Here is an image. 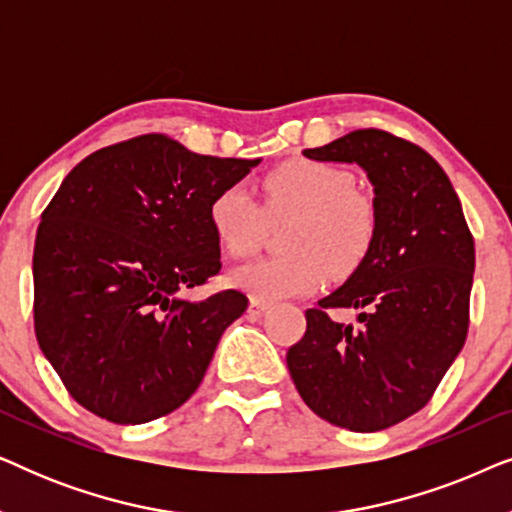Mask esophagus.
Masks as SVG:
<instances>
[{
  "label": "esophagus",
  "mask_w": 512,
  "mask_h": 512,
  "mask_svg": "<svg viewBox=\"0 0 512 512\" xmlns=\"http://www.w3.org/2000/svg\"><path fill=\"white\" fill-rule=\"evenodd\" d=\"M268 303H265V300H258V298H251V303H249V314H254V317H261L263 312H268Z\"/></svg>",
  "instance_id": "1"
}]
</instances>
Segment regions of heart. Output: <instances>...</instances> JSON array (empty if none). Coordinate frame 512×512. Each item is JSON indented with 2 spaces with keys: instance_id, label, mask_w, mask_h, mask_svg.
Returning a JSON list of instances; mask_svg holds the SVG:
<instances>
[{
  "instance_id": "obj_1",
  "label": "heart",
  "mask_w": 512,
  "mask_h": 512,
  "mask_svg": "<svg viewBox=\"0 0 512 512\" xmlns=\"http://www.w3.org/2000/svg\"><path fill=\"white\" fill-rule=\"evenodd\" d=\"M347 167L291 158L261 179L263 207L242 186H226L209 202V226L233 258L258 251L270 221L286 226L289 254L237 268L230 282L251 298L284 300L319 291L335 277H349L366 263L377 237V207L354 186Z\"/></svg>"
}]
</instances>
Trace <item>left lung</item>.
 I'll return each mask as SVG.
<instances>
[{
  "label": "left lung",
  "mask_w": 512,
  "mask_h": 512,
  "mask_svg": "<svg viewBox=\"0 0 512 512\" xmlns=\"http://www.w3.org/2000/svg\"><path fill=\"white\" fill-rule=\"evenodd\" d=\"M303 153L366 170L377 237L366 263L305 312L286 366L314 415L359 433L389 429L431 401L464 347L473 235L443 167L417 144L366 128ZM333 306L361 309L362 326L333 322Z\"/></svg>",
  "instance_id": "8db88e82"
}]
</instances>
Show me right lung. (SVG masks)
<instances>
[{
  "mask_svg": "<svg viewBox=\"0 0 512 512\" xmlns=\"http://www.w3.org/2000/svg\"><path fill=\"white\" fill-rule=\"evenodd\" d=\"M261 160L142 135L90 153L41 214L34 333L69 396L114 424H144L200 387L240 291L179 296L219 275L209 202Z\"/></svg>",
  "mask_w": 512,
  "mask_h": 512,
  "instance_id": "1",
  "label": "right lung"
}]
</instances>
